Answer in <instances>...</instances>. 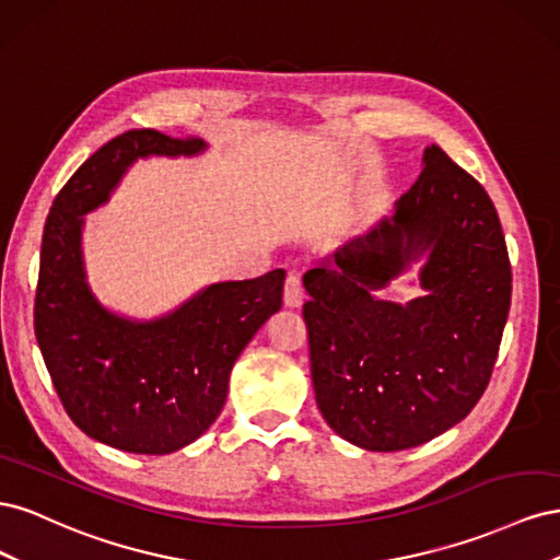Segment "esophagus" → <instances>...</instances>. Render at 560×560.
<instances>
[{
	"label": "esophagus",
	"mask_w": 560,
	"mask_h": 560,
	"mask_svg": "<svg viewBox=\"0 0 560 560\" xmlns=\"http://www.w3.org/2000/svg\"><path fill=\"white\" fill-rule=\"evenodd\" d=\"M282 299H284V306L287 308H299L301 306V301H303V287H301V278H299V273H292L287 276V280H284V294H282Z\"/></svg>",
	"instance_id": "34e87169"
}]
</instances>
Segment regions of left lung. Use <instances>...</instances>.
<instances>
[{"label": "left lung", "mask_w": 560, "mask_h": 560, "mask_svg": "<svg viewBox=\"0 0 560 560\" xmlns=\"http://www.w3.org/2000/svg\"><path fill=\"white\" fill-rule=\"evenodd\" d=\"M422 260L423 294L377 292ZM311 376L327 425L366 451H404L457 425L493 374L512 266L493 200L436 144L393 214L303 276Z\"/></svg>", "instance_id": "8db88e82"}]
</instances>
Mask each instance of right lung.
Instances as JSON below:
<instances>
[{"mask_svg": "<svg viewBox=\"0 0 560 560\" xmlns=\"http://www.w3.org/2000/svg\"><path fill=\"white\" fill-rule=\"evenodd\" d=\"M206 149L202 140L128 130L79 167L46 217L37 341L74 425L118 451L165 455L196 442L224 409L238 354L282 306V268L202 287L154 319L118 315L91 290L81 247L86 214L109 200L135 161L191 159Z\"/></svg>", "mask_w": 560, "mask_h": 560, "instance_id": "add662e5", "label": "right lung"}]
</instances>
